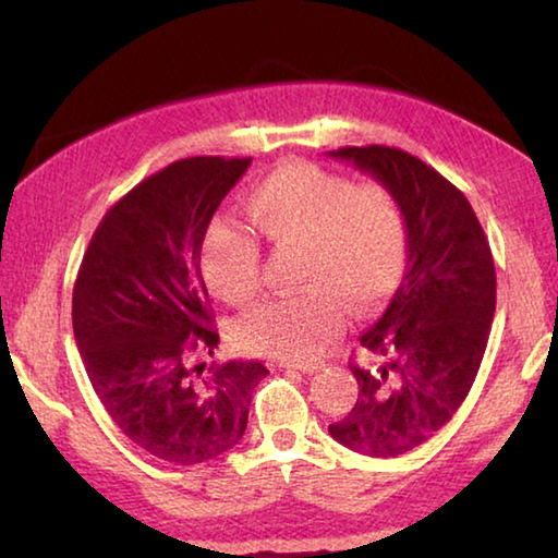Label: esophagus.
<instances>
[{"label":"esophagus","instance_id":"obj_1","mask_svg":"<svg viewBox=\"0 0 558 558\" xmlns=\"http://www.w3.org/2000/svg\"><path fill=\"white\" fill-rule=\"evenodd\" d=\"M280 366H286V369H300L302 374H313L323 366V362H280Z\"/></svg>","mask_w":558,"mask_h":558}]
</instances>
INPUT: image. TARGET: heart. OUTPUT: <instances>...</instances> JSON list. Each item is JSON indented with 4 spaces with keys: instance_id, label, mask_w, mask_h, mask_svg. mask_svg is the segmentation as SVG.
Returning a JSON list of instances; mask_svg holds the SVG:
<instances>
[{
    "instance_id": "heart-1",
    "label": "heart",
    "mask_w": 558,
    "mask_h": 558,
    "mask_svg": "<svg viewBox=\"0 0 558 558\" xmlns=\"http://www.w3.org/2000/svg\"><path fill=\"white\" fill-rule=\"evenodd\" d=\"M245 219L276 248L300 245L298 295L268 300L235 325L243 352L313 359L342 335L347 307L372 313L403 278L409 235L391 189L354 184L313 162H288L251 186ZM202 272L229 305H245L263 286V251L239 223L219 221L204 235Z\"/></svg>"
}]
</instances>
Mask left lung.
Wrapping results in <instances>:
<instances>
[{
    "label": "left lung",
    "instance_id": "left-lung-1",
    "mask_svg": "<svg viewBox=\"0 0 558 558\" xmlns=\"http://www.w3.org/2000/svg\"><path fill=\"white\" fill-rule=\"evenodd\" d=\"M391 189L409 235V266L379 323L359 337L374 366L352 364L356 403L329 436L372 458L426 442L465 401L495 317V260L465 194L399 147L329 153Z\"/></svg>",
    "mask_w": 558,
    "mask_h": 558
}]
</instances>
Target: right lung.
I'll return each mask as SVG.
<instances>
[{"label":"right lung","mask_w":558,"mask_h":558,"mask_svg":"<svg viewBox=\"0 0 558 558\" xmlns=\"http://www.w3.org/2000/svg\"><path fill=\"white\" fill-rule=\"evenodd\" d=\"M251 157H189L112 204L73 286V335L100 403L159 460L196 465L241 440L260 362H196L219 332L202 278L214 211Z\"/></svg>","instance_id":"obj_1"}]
</instances>
